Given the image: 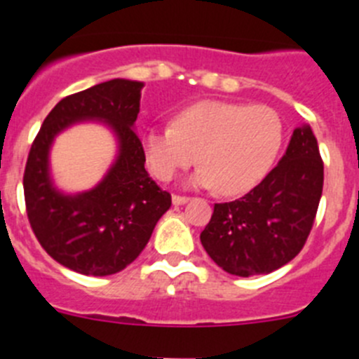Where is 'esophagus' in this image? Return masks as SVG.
Returning <instances> with one entry per match:
<instances>
[{
  "label": "esophagus",
  "instance_id": "1",
  "mask_svg": "<svg viewBox=\"0 0 359 359\" xmlns=\"http://www.w3.org/2000/svg\"><path fill=\"white\" fill-rule=\"evenodd\" d=\"M187 201H189V198H187V196H180V194H174L172 196V203H174V205H185Z\"/></svg>",
  "mask_w": 359,
  "mask_h": 359
}]
</instances>
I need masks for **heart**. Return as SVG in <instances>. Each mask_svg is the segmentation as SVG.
<instances>
[{"mask_svg": "<svg viewBox=\"0 0 359 359\" xmlns=\"http://www.w3.org/2000/svg\"><path fill=\"white\" fill-rule=\"evenodd\" d=\"M282 138V120L269 106L199 100L177 111L169 128L147 129L142 149L149 170L161 182L189 169L198 154L196 185L237 196L268 174Z\"/></svg>", "mask_w": 359, "mask_h": 359, "instance_id": "1", "label": "heart"}]
</instances>
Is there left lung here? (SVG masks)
<instances>
[{
    "label": "left lung",
    "instance_id": "1",
    "mask_svg": "<svg viewBox=\"0 0 359 359\" xmlns=\"http://www.w3.org/2000/svg\"><path fill=\"white\" fill-rule=\"evenodd\" d=\"M323 189V161L307 123L297 128L286 154L248 194L215 203L201 231L212 261L237 277L271 273L304 248Z\"/></svg>",
    "mask_w": 359,
    "mask_h": 359
}]
</instances>
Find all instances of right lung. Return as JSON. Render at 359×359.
Segmentation results:
<instances>
[{
  "mask_svg": "<svg viewBox=\"0 0 359 359\" xmlns=\"http://www.w3.org/2000/svg\"><path fill=\"white\" fill-rule=\"evenodd\" d=\"M142 82L113 79L68 95L44 118L25 167L30 226L53 261L82 275L106 277L140 255L170 194L145 170L133 126L140 113ZM79 119H104L117 133L121 152L108 176L90 193L65 196L53 189L48 151L57 132Z\"/></svg>",
  "mask_w": 359,
  "mask_h": 359,
  "instance_id": "1",
  "label": "right lung"
}]
</instances>
